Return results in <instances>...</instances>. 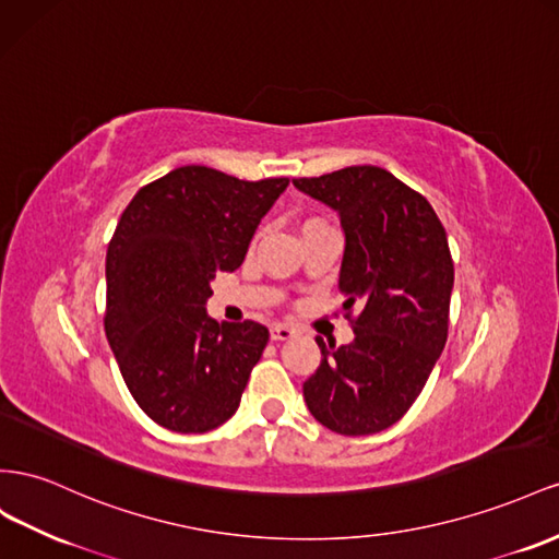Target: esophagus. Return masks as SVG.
Masks as SVG:
<instances>
[{
	"mask_svg": "<svg viewBox=\"0 0 559 559\" xmlns=\"http://www.w3.org/2000/svg\"><path fill=\"white\" fill-rule=\"evenodd\" d=\"M296 336V329L289 324H273L270 326V338L273 341H289Z\"/></svg>",
	"mask_w": 559,
	"mask_h": 559,
	"instance_id": "1",
	"label": "esophagus"
}]
</instances>
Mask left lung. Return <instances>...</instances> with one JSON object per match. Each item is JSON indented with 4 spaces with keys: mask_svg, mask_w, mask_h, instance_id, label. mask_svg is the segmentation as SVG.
Segmentation results:
<instances>
[{
    "mask_svg": "<svg viewBox=\"0 0 559 559\" xmlns=\"http://www.w3.org/2000/svg\"><path fill=\"white\" fill-rule=\"evenodd\" d=\"M294 186L338 214V292L345 312L357 308L348 345L314 338L322 361L304 383L306 404L338 435L381 432L409 412L444 350L454 289L447 233L424 194L381 167Z\"/></svg>",
    "mask_w": 559,
    "mask_h": 559,
    "instance_id": "1",
    "label": "left lung"
}]
</instances>
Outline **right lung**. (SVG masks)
I'll return each mask as SVG.
<instances>
[{
	"mask_svg": "<svg viewBox=\"0 0 559 559\" xmlns=\"http://www.w3.org/2000/svg\"><path fill=\"white\" fill-rule=\"evenodd\" d=\"M289 178L239 180L178 167L135 192L105 255V336L141 409L174 432L223 426L267 345L259 322L206 314L216 273H233Z\"/></svg>",
	"mask_w": 559,
	"mask_h": 559,
	"instance_id": "add662e5",
	"label": "right lung"
}]
</instances>
